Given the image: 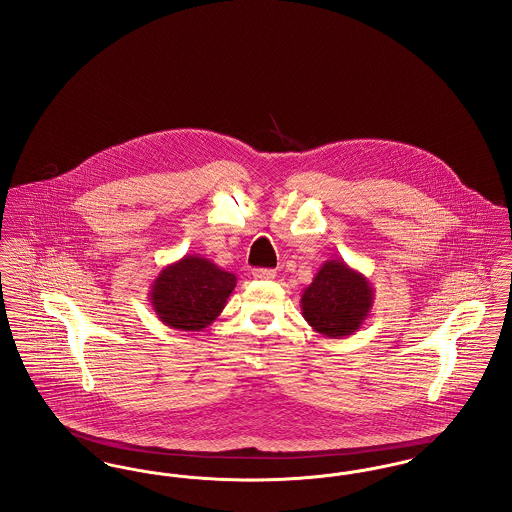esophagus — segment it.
I'll use <instances>...</instances> for the list:
<instances>
[{
  "label": "esophagus",
  "mask_w": 512,
  "mask_h": 512,
  "mask_svg": "<svg viewBox=\"0 0 512 512\" xmlns=\"http://www.w3.org/2000/svg\"><path fill=\"white\" fill-rule=\"evenodd\" d=\"M253 278L255 280H272V278H276V270H272V268H255L253 270Z\"/></svg>",
  "instance_id": "obj_1"
}]
</instances>
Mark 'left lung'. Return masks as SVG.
<instances>
[{
	"mask_svg": "<svg viewBox=\"0 0 512 512\" xmlns=\"http://www.w3.org/2000/svg\"><path fill=\"white\" fill-rule=\"evenodd\" d=\"M372 305V284L343 259L326 261L301 293L303 318L315 332L334 340L359 332Z\"/></svg>",
	"mask_w": 512,
	"mask_h": 512,
	"instance_id": "left-lung-1",
	"label": "left lung"
}]
</instances>
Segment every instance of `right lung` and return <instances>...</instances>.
<instances>
[{
  "label": "right lung",
  "instance_id": "1",
  "mask_svg": "<svg viewBox=\"0 0 512 512\" xmlns=\"http://www.w3.org/2000/svg\"><path fill=\"white\" fill-rule=\"evenodd\" d=\"M236 280V274L205 257L184 255L159 272L151 284L149 301L165 326L199 332L222 313Z\"/></svg>",
  "mask_w": 512,
  "mask_h": 512
}]
</instances>
